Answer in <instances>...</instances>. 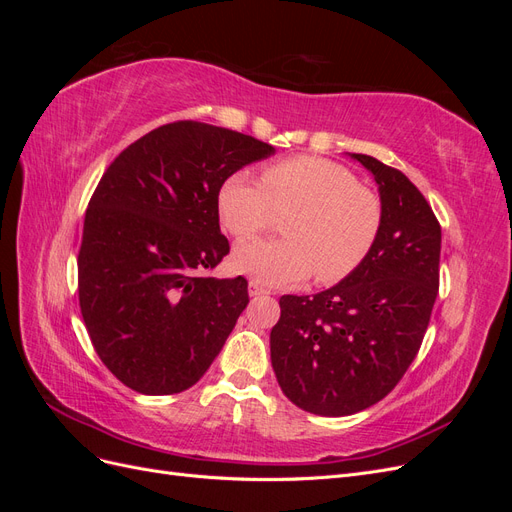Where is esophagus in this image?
Here are the masks:
<instances>
[{
	"instance_id": "34e87169",
	"label": "esophagus",
	"mask_w": 512,
	"mask_h": 512,
	"mask_svg": "<svg viewBox=\"0 0 512 512\" xmlns=\"http://www.w3.org/2000/svg\"><path fill=\"white\" fill-rule=\"evenodd\" d=\"M265 294H271V290L262 288L258 282H250V297H265Z\"/></svg>"
}]
</instances>
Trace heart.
<instances>
[{"mask_svg":"<svg viewBox=\"0 0 512 512\" xmlns=\"http://www.w3.org/2000/svg\"><path fill=\"white\" fill-rule=\"evenodd\" d=\"M218 211L235 239H250L282 218L284 239L250 241L232 254L235 271L265 286H290L314 273L318 284L342 282L374 250L382 228L378 194L346 166L312 156L269 164L262 183L245 170L220 188Z\"/></svg>","mask_w":512,"mask_h":512,"instance_id":"b5f03b06","label":"heart"}]
</instances>
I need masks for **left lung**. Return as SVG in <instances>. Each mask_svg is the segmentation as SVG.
I'll return each instance as SVG.
<instances>
[{
    "mask_svg": "<svg viewBox=\"0 0 512 512\" xmlns=\"http://www.w3.org/2000/svg\"><path fill=\"white\" fill-rule=\"evenodd\" d=\"M374 175L382 228L363 265L314 297L284 294L271 363L305 412L348 416L389 395L423 344L440 286L442 230L397 168L350 153Z\"/></svg>",
    "mask_w": 512,
    "mask_h": 512,
    "instance_id": "8db88e82",
    "label": "left lung"
}]
</instances>
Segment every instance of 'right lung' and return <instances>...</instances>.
I'll return each mask as SVG.
<instances>
[{
  "label": "right lung",
  "mask_w": 512,
  "mask_h": 512,
  "mask_svg": "<svg viewBox=\"0 0 512 512\" xmlns=\"http://www.w3.org/2000/svg\"><path fill=\"white\" fill-rule=\"evenodd\" d=\"M271 153L254 136L175 121L106 168L85 213L79 303L102 363L132 391L190 389L235 329L247 280L205 275L230 252L218 194Z\"/></svg>",
  "instance_id": "1"
}]
</instances>
